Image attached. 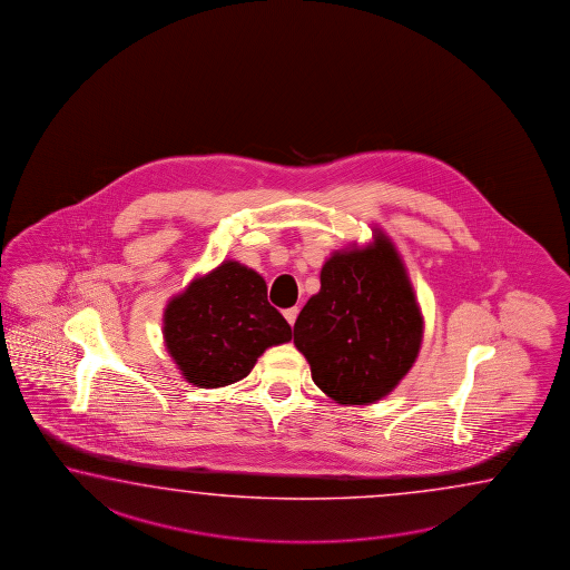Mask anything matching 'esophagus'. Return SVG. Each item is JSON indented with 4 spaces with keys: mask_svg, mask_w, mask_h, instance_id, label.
<instances>
[{
    "mask_svg": "<svg viewBox=\"0 0 570 570\" xmlns=\"http://www.w3.org/2000/svg\"><path fill=\"white\" fill-rule=\"evenodd\" d=\"M296 316H298V306H292V308L284 311V318L291 323V326H294V323H296Z\"/></svg>",
    "mask_w": 570,
    "mask_h": 570,
    "instance_id": "1",
    "label": "esophagus"
}]
</instances>
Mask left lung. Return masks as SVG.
Returning a JSON list of instances; mask_svg holds the SVG:
<instances>
[{
  "instance_id": "left-lung-1",
  "label": "left lung",
  "mask_w": 570,
  "mask_h": 570,
  "mask_svg": "<svg viewBox=\"0 0 570 570\" xmlns=\"http://www.w3.org/2000/svg\"><path fill=\"white\" fill-rule=\"evenodd\" d=\"M422 331L424 321L402 257L390 237L377 232L372 245H353L326 259L321 291L294 323V345L328 397L367 406L410 372Z\"/></svg>"
}]
</instances>
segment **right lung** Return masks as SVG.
Segmentation results:
<instances>
[{
  "label": "right lung",
  "mask_w": 570,
  "mask_h": 570,
  "mask_svg": "<svg viewBox=\"0 0 570 570\" xmlns=\"http://www.w3.org/2000/svg\"><path fill=\"white\" fill-rule=\"evenodd\" d=\"M163 321L170 357L197 387L244 380L267 347L292 338L286 318L267 303L266 279L233 259L173 296Z\"/></svg>",
  "instance_id": "right-lung-1"
}]
</instances>
